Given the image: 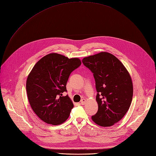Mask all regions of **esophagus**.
I'll list each match as a JSON object with an SVG mask.
<instances>
[{
	"instance_id": "34e87169",
	"label": "esophagus",
	"mask_w": 156,
	"mask_h": 156,
	"mask_svg": "<svg viewBox=\"0 0 156 156\" xmlns=\"http://www.w3.org/2000/svg\"><path fill=\"white\" fill-rule=\"evenodd\" d=\"M85 103H86V99H82L80 101V104L82 105H84L85 104Z\"/></svg>"
}]
</instances>
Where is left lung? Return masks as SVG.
<instances>
[{
	"mask_svg": "<svg viewBox=\"0 0 156 156\" xmlns=\"http://www.w3.org/2000/svg\"><path fill=\"white\" fill-rule=\"evenodd\" d=\"M82 62L93 73L98 92V110L92 119L99 126H112L123 118L131 106L133 86L130 74L108 52L85 57Z\"/></svg>",
	"mask_w": 156,
	"mask_h": 156,
	"instance_id": "1",
	"label": "left lung"
}]
</instances>
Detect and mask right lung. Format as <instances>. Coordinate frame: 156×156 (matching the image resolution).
<instances>
[{
    "label": "right lung",
    "instance_id": "obj_1",
    "mask_svg": "<svg viewBox=\"0 0 156 156\" xmlns=\"http://www.w3.org/2000/svg\"><path fill=\"white\" fill-rule=\"evenodd\" d=\"M81 64L78 58L52 53L33 67L27 79V94L32 109L44 122L59 125L68 119L74 105L68 95L62 96V93L67 91L70 74Z\"/></svg>",
    "mask_w": 156,
    "mask_h": 156
}]
</instances>
